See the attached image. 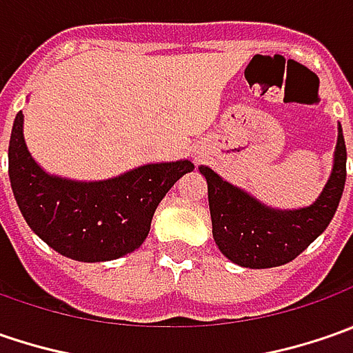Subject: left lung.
Segmentation results:
<instances>
[{
	"label": "left lung",
	"mask_w": 353,
	"mask_h": 353,
	"mask_svg": "<svg viewBox=\"0 0 353 353\" xmlns=\"http://www.w3.org/2000/svg\"><path fill=\"white\" fill-rule=\"evenodd\" d=\"M208 183L212 236L232 263L269 269L292 261L332 222L346 184V143L338 123L330 176L319 198L303 208H273L200 165Z\"/></svg>",
	"instance_id": "8db88e82"
}]
</instances>
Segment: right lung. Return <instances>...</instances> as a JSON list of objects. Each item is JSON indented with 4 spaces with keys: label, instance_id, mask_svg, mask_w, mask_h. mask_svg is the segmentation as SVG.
I'll list each match as a JSON object with an SVG mask.
<instances>
[{
    "label": "right lung",
    "instance_id": "obj_1",
    "mask_svg": "<svg viewBox=\"0 0 353 353\" xmlns=\"http://www.w3.org/2000/svg\"><path fill=\"white\" fill-rule=\"evenodd\" d=\"M190 170L194 165L181 159L147 163L103 181H74L34 161L21 112L11 129L9 181L21 214L48 248L74 261H112L137 250L159 202Z\"/></svg>",
    "mask_w": 353,
    "mask_h": 353
}]
</instances>
